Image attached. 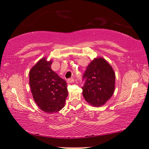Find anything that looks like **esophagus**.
Here are the masks:
<instances>
[{
	"label": "esophagus",
	"mask_w": 149,
	"mask_h": 149,
	"mask_svg": "<svg viewBox=\"0 0 149 149\" xmlns=\"http://www.w3.org/2000/svg\"><path fill=\"white\" fill-rule=\"evenodd\" d=\"M74 81V79H69L67 80V82L68 83H72V82H73Z\"/></svg>",
	"instance_id": "esophagus-1"
}]
</instances>
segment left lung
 <instances>
[{
	"mask_svg": "<svg viewBox=\"0 0 149 149\" xmlns=\"http://www.w3.org/2000/svg\"><path fill=\"white\" fill-rule=\"evenodd\" d=\"M82 95L88 103L100 107L112 96L115 90L116 76L111 65L102 57L92 61L84 73Z\"/></svg>",
	"mask_w": 149,
	"mask_h": 149,
	"instance_id": "left-lung-1",
	"label": "left lung"
}]
</instances>
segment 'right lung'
<instances>
[{"label": "right lung", "mask_w": 149, "mask_h": 149, "mask_svg": "<svg viewBox=\"0 0 149 149\" xmlns=\"http://www.w3.org/2000/svg\"><path fill=\"white\" fill-rule=\"evenodd\" d=\"M52 61L42 58L30 71V86L34 101L46 113L60 111L68 96L67 84L52 69Z\"/></svg>", "instance_id": "1"}]
</instances>
